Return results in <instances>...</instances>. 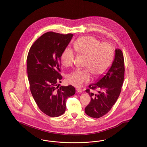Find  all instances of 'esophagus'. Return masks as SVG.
<instances>
[{
  "instance_id": "1",
  "label": "esophagus",
  "mask_w": 147,
  "mask_h": 147,
  "mask_svg": "<svg viewBox=\"0 0 147 147\" xmlns=\"http://www.w3.org/2000/svg\"><path fill=\"white\" fill-rule=\"evenodd\" d=\"M77 91L78 92H79V93H82L83 92V90L81 89H79V88H77Z\"/></svg>"
}]
</instances>
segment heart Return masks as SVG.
Segmentation results:
<instances>
[{
	"instance_id": "heart-1",
	"label": "heart",
	"mask_w": 147,
	"mask_h": 147,
	"mask_svg": "<svg viewBox=\"0 0 147 147\" xmlns=\"http://www.w3.org/2000/svg\"><path fill=\"white\" fill-rule=\"evenodd\" d=\"M77 53L86 56L84 69H77L72 71L67 78L68 83L76 87H80L89 82L91 79V71L96 77L104 74L112 63L113 50L108 43H100L92 36H84L78 38L74 44ZM75 54L70 48H66L61 56V62L65 67L71 66L74 59Z\"/></svg>"
}]
</instances>
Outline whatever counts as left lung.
<instances>
[{
	"mask_svg": "<svg viewBox=\"0 0 147 147\" xmlns=\"http://www.w3.org/2000/svg\"><path fill=\"white\" fill-rule=\"evenodd\" d=\"M124 58L122 51L115 49L114 60L111 67L98 82L91 84L89 88L98 89L94 94L87 89L85 91L91 97V101L85 108V113L89 116L98 119L106 115L117 101L121 91L124 80Z\"/></svg>",
	"mask_w": 147,
	"mask_h": 147,
	"instance_id": "1",
	"label": "left lung"
}]
</instances>
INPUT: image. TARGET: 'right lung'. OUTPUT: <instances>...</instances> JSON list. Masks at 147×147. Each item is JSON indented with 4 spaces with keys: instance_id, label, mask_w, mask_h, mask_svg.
Here are the masks:
<instances>
[{
    "instance_id": "right-lung-1",
    "label": "right lung",
    "mask_w": 147,
    "mask_h": 147,
    "mask_svg": "<svg viewBox=\"0 0 147 147\" xmlns=\"http://www.w3.org/2000/svg\"><path fill=\"white\" fill-rule=\"evenodd\" d=\"M73 34L48 32L31 47L27 58V70L32 95L40 110L50 117L63 114L67 98L74 95L72 85L59 88L62 77L61 56Z\"/></svg>"
}]
</instances>
